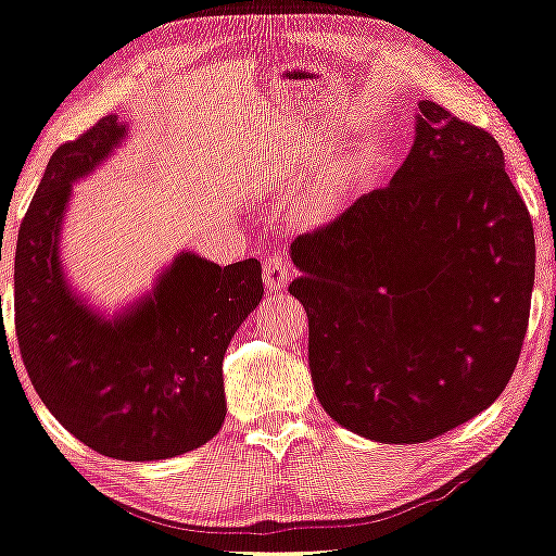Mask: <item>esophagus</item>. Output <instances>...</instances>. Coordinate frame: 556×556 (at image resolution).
<instances>
[{"instance_id": "esophagus-1", "label": "esophagus", "mask_w": 556, "mask_h": 556, "mask_svg": "<svg viewBox=\"0 0 556 556\" xmlns=\"http://www.w3.org/2000/svg\"><path fill=\"white\" fill-rule=\"evenodd\" d=\"M292 279V267L279 252H271L264 256V287L267 292H281Z\"/></svg>"}]
</instances>
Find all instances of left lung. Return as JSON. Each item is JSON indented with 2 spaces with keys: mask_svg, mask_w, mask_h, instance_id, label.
Returning <instances> with one entry per match:
<instances>
[{
  "mask_svg": "<svg viewBox=\"0 0 556 556\" xmlns=\"http://www.w3.org/2000/svg\"><path fill=\"white\" fill-rule=\"evenodd\" d=\"M314 392L337 425L429 442L504 392L525 344L534 229L490 131L419 102L387 187L292 242Z\"/></svg>",
  "mask_w": 556,
  "mask_h": 556,
  "instance_id": "8db88e82",
  "label": "left lung"
}]
</instances>
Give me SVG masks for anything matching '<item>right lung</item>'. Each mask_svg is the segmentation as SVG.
Returning a JSON list of instances; mask_svg holds the SVG:
<instances>
[{
  "instance_id": "add662e5",
  "label": "right lung",
  "mask_w": 556,
  "mask_h": 556,
  "mask_svg": "<svg viewBox=\"0 0 556 556\" xmlns=\"http://www.w3.org/2000/svg\"><path fill=\"white\" fill-rule=\"evenodd\" d=\"M124 135L110 114L49 160L16 237L14 327L31 384L66 432L104 457L154 462L219 432L222 362L264 287L256 260L222 269L181 252L154 294L112 321L72 294L60 267L72 181Z\"/></svg>"
}]
</instances>
